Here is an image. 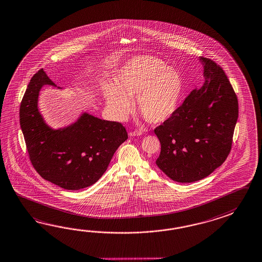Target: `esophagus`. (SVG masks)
Here are the masks:
<instances>
[{
  "mask_svg": "<svg viewBox=\"0 0 262 262\" xmlns=\"http://www.w3.org/2000/svg\"><path fill=\"white\" fill-rule=\"evenodd\" d=\"M128 135L130 136V137H134V136H140V135H142V133L139 132V130H135V132H130Z\"/></svg>",
  "mask_w": 262,
  "mask_h": 262,
  "instance_id": "34e87169",
  "label": "esophagus"
}]
</instances>
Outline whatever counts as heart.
Instances as JSON below:
<instances>
[{
  "mask_svg": "<svg viewBox=\"0 0 262 262\" xmlns=\"http://www.w3.org/2000/svg\"><path fill=\"white\" fill-rule=\"evenodd\" d=\"M116 83L105 81L102 95L111 115L125 120L133 111L130 99L150 124H161L173 116L182 93L180 73L163 60L149 56L129 59L117 70Z\"/></svg>",
  "mask_w": 262,
  "mask_h": 262,
  "instance_id": "obj_1",
  "label": "heart"
}]
</instances>
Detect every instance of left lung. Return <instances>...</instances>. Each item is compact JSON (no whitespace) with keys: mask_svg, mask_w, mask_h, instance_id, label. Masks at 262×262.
Returning <instances> with one entry per match:
<instances>
[{"mask_svg":"<svg viewBox=\"0 0 262 262\" xmlns=\"http://www.w3.org/2000/svg\"><path fill=\"white\" fill-rule=\"evenodd\" d=\"M205 82L154 129L161 143L158 167L181 183L200 181L226 161L238 116L237 96L225 71L199 57Z\"/></svg>","mask_w":262,"mask_h":262,"instance_id":"8db88e82","label":"left lung"}]
</instances>
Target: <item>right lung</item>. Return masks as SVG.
<instances>
[{"label":"right lung","instance_id":"1","mask_svg":"<svg viewBox=\"0 0 262 262\" xmlns=\"http://www.w3.org/2000/svg\"><path fill=\"white\" fill-rule=\"evenodd\" d=\"M44 85L56 88L44 70H38L19 108L20 128L31 163L44 180L66 190L90 186L104 174L118 146L128 139L127 130L121 123L102 120L88 113L68 127L51 128L37 106Z\"/></svg>","mask_w":262,"mask_h":262}]
</instances>
